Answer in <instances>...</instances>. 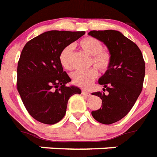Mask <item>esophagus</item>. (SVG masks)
Wrapping results in <instances>:
<instances>
[{"label":"esophagus","instance_id":"esophagus-1","mask_svg":"<svg viewBox=\"0 0 157 157\" xmlns=\"http://www.w3.org/2000/svg\"><path fill=\"white\" fill-rule=\"evenodd\" d=\"M82 95H84V96H91V93H90V92H88V91H83V90L82 91Z\"/></svg>","mask_w":157,"mask_h":157}]
</instances>
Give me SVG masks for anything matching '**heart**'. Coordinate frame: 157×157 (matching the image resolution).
I'll use <instances>...</instances> for the list:
<instances>
[{
  "mask_svg": "<svg viewBox=\"0 0 157 157\" xmlns=\"http://www.w3.org/2000/svg\"><path fill=\"white\" fill-rule=\"evenodd\" d=\"M79 47L85 52L91 56V64H93L99 71H105L110 65L111 57L107 51L103 50V45L100 40L93 37H85L79 41ZM71 44L64 47L59 55V61L61 66L67 71L71 70V57L73 52ZM98 76V71L96 68H90L86 71H75L71 75L72 82L75 85L82 88H87L91 82Z\"/></svg>",
  "mask_w": 157,
  "mask_h": 157,
  "instance_id": "heart-1",
  "label": "heart"
}]
</instances>
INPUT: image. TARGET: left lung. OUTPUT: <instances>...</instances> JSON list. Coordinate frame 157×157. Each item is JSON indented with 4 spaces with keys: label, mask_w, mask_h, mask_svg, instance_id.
<instances>
[{
    "label": "left lung",
    "mask_w": 157,
    "mask_h": 157,
    "mask_svg": "<svg viewBox=\"0 0 157 157\" xmlns=\"http://www.w3.org/2000/svg\"><path fill=\"white\" fill-rule=\"evenodd\" d=\"M89 36L106 45L109 51L110 65L99 78L105 92H94L102 100L100 109L92 111L96 121L109 125L123 118L141 93L145 76V62L137 45L118 31H91Z\"/></svg>",
    "instance_id": "1"
}]
</instances>
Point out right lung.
<instances>
[{
  "label": "right lung",
  "instance_id": "right-lung-1",
  "mask_svg": "<svg viewBox=\"0 0 157 157\" xmlns=\"http://www.w3.org/2000/svg\"><path fill=\"white\" fill-rule=\"evenodd\" d=\"M84 31H49L25 44L17 69V88L33 118L52 125L63 118L69 99L81 90L66 86L71 81L63 71L59 55L64 47L77 40Z\"/></svg>",
  "mask_w": 157,
  "mask_h": 157
}]
</instances>
